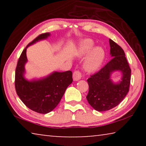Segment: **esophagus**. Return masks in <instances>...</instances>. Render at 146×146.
Wrapping results in <instances>:
<instances>
[{
  "label": "esophagus",
  "instance_id": "esophagus-1",
  "mask_svg": "<svg viewBox=\"0 0 146 146\" xmlns=\"http://www.w3.org/2000/svg\"><path fill=\"white\" fill-rule=\"evenodd\" d=\"M73 78L75 81H77L82 78V73L79 71H75L73 74Z\"/></svg>",
  "mask_w": 146,
  "mask_h": 146
}]
</instances>
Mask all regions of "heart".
<instances>
[{
  "mask_svg": "<svg viewBox=\"0 0 146 146\" xmlns=\"http://www.w3.org/2000/svg\"><path fill=\"white\" fill-rule=\"evenodd\" d=\"M93 46L94 43L93 40L91 39H86L80 43L78 53L81 57H85L88 54L84 62V68L89 73L95 72L98 70L102 65L105 57L104 51L102 48L96 47L92 50L91 49Z\"/></svg>",
  "mask_w": 146,
  "mask_h": 146,
  "instance_id": "obj_1",
  "label": "heart"
}]
</instances>
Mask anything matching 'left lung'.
I'll list each match as a JSON object with an SVG mask.
<instances>
[{
  "label": "left lung",
  "mask_w": 146,
  "mask_h": 146,
  "mask_svg": "<svg viewBox=\"0 0 146 146\" xmlns=\"http://www.w3.org/2000/svg\"><path fill=\"white\" fill-rule=\"evenodd\" d=\"M110 45L111 60L87 80L89 92L86 98L98 111H108L117 106L126 96L130 85L131 71L124 51L111 39H110ZM115 70L123 73L121 80L117 84L110 79V75Z\"/></svg>",
  "instance_id": "left-lung-1"
}]
</instances>
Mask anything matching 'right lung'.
Masks as SVG:
<instances>
[{
  "label": "right lung",
  "mask_w": 146,
  "mask_h": 146,
  "mask_svg": "<svg viewBox=\"0 0 146 146\" xmlns=\"http://www.w3.org/2000/svg\"><path fill=\"white\" fill-rule=\"evenodd\" d=\"M49 35V33L40 34L28 44L20 56L15 70V86L17 94L29 109L42 114L51 112L56 108L66 90L73 82L71 71H55L46 77L31 81L24 77L28 47L36 42L47 38Z\"/></svg>",
  "instance_id": "1"
}]
</instances>
